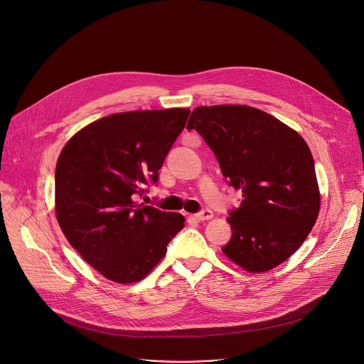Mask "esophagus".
<instances>
[{
    "instance_id": "34e87169",
    "label": "esophagus",
    "mask_w": 364,
    "mask_h": 364,
    "mask_svg": "<svg viewBox=\"0 0 364 364\" xmlns=\"http://www.w3.org/2000/svg\"><path fill=\"white\" fill-rule=\"evenodd\" d=\"M213 218V212L212 210H203L200 213L194 215V219L198 222H204V220H210Z\"/></svg>"
}]
</instances>
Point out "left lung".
Instances as JSON below:
<instances>
[{
  "instance_id": "8db88e82",
  "label": "left lung",
  "mask_w": 364,
  "mask_h": 364,
  "mask_svg": "<svg viewBox=\"0 0 364 364\" xmlns=\"http://www.w3.org/2000/svg\"><path fill=\"white\" fill-rule=\"evenodd\" d=\"M242 191L230 213L223 253L242 269L268 272L295 253L320 213L313 154L304 138L275 117L246 105L197 107L188 119Z\"/></svg>"
}]
</instances>
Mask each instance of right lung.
Listing matches in <instances>:
<instances>
[{"label":"right lung","instance_id":"1","mask_svg":"<svg viewBox=\"0 0 364 364\" xmlns=\"http://www.w3.org/2000/svg\"><path fill=\"white\" fill-rule=\"evenodd\" d=\"M186 108L131 111L77 131L56 164V218L69 243L109 281L134 284L167 253L184 216L134 201L157 181L183 131Z\"/></svg>","mask_w":364,"mask_h":364}]
</instances>
